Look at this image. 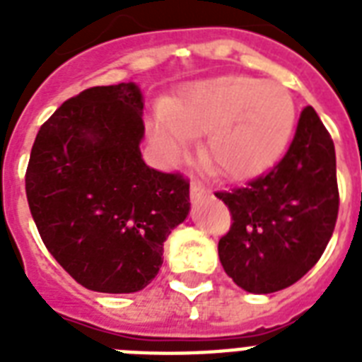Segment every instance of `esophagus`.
Instances as JSON below:
<instances>
[{
    "label": "esophagus",
    "instance_id": "esophagus-1",
    "mask_svg": "<svg viewBox=\"0 0 362 362\" xmlns=\"http://www.w3.org/2000/svg\"><path fill=\"white\" fill-rule=\"evenodd\" d=\"M204 195H206V187H204L201 182H192V197L195 199V201H199V199H203Z\"/></svg>",
    "mask_w": 362,
    "mask_h": 362
}]
</instances>
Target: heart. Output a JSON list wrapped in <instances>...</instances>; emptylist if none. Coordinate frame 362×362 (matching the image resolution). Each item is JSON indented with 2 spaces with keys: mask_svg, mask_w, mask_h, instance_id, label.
Listing matches in <instances>:
<instances>
[{
  "mask_svg": "<svg viewBox=\"0 0 362 362\" xmlns=\"http://www.w3.org/2000/svg\"><path fill=\"white\" fill-rule=\"evenodd\" d=\"M293 124L295 103L287 88L233 75L187 84L148 122V135L163 158H176L189 136L206 133L204 165L227 180H247L276 163Z\"/></svg>",
  "mask_w": 362,
  "mask_h": 362,
  "instance_id": "b5f03b06",
  "label": "heart"
}]
</instances>
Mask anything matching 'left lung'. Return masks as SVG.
I'll list each match as a JSON object with an SVG mask.
<instances>
[{"instance_id":"obj_1","label":"left lung","mask_w":362,"mask_h":362,"mask_svg":"<svg viewBox=\"0 0 362 362\" xmlns=\"http://www.w3.org/2000/svg\"><path fill=\"white\" fill-rule=\"evenodd\" d=\"M216 197L231 210L218 253L238 287L267 295L300 280L323 255L338 218L334 142L317 112L303 110L274 169Z\"/></svg>"}]
</instances>
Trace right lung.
<instances>
[{"instance_id": "add662e5", "label": "right lung", "mask_w": 362, "mask_h": 362, "mask_svg": "<svg viewBox=\"0 0 362 362\" xmlns=\"http://www.w3.org/2000/svg\"><path fill=\"white\" fill-rule=\"evenodd\" d=\"M141 88H88L37 133L25 195L52 257L86 289L141 291L163 264V242L189 214V184L150 169Z\"/></svg>"}]
</instances>
